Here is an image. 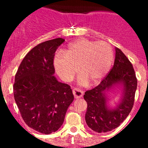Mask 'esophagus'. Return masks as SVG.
<instances>
[{"label":"esophagus","mask_w":148,"mask_h":148,"mask_svg":"<svg viewBox=\"0 0 148 148\" xmlns=\"http://www.w3.org/2000/svg\"><path fill=\"white\" fill-rule=\"evenodd\" d=\"M73 93L74 95V96H75V99H80V98L82 97V95H83V92H82V90L77 88L73 89Z\"/></svg>","instance_id":"34e87169"}]
</instances>
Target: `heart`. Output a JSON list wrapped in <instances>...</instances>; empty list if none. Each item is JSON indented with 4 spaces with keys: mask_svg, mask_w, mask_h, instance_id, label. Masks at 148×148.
Instances as JSON below:
<instances>
[{
    "mask_svg": "<svg viewBox=\"0 0 148 148\" xmlns=\"http://www.w3.org/2000/svg\"><path fill=\"white\" fill-rule=\"evenodd\" d=\"M113 61L111 46L104 41L82 38L71 43L65 53H56L54 66L62 80L70 82L79 72V82L96 84L108 74Z\"/></svg>",
    "mask_w": 148,
    "mask_h": 148,
    "instance_id": "heart-1",
    "label": "heart"
}]
</instances>
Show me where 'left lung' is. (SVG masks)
I'll list each match as a JSON object with an SVG mask.
<instances>
[{
  "label": "left lung",
  "mask_w": 148,
  "mask_h": 148,
  "mask_svg": "<svg viewBox=\"0 0 148 148\" xmlns=\"http://www.w3.org/2000/svg\"><path fill=\"white\" fill-rule=\"evenodd\" d=\"M118 86L122 88L120 100L114 108H110L106 92ZM136 88L133 65L121 49L116 48L114 65L109 74L97 87L84 95L87 103L85 121L89 127L97 133H107L118 127L133 108Z\"/></svg>",
  "instance_id": "1"
}]
</instances>
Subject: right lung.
<instances>
[{
  "label": "right lung",
  "instance_id": "1",
  "mask_svg": "<svg viewBox=\"0 0 148 148\" xmlns=\"http://www.w3.org/2000/svg\"><path fill=\"white\" fill-rule=\"evenodd\" d=\"M64 40L58 38L38 44L23 58L15 75L14 98L22 118L43 134L61 127L74 100L70 86L54 76L55 53Z\"/></svg>",
  "mask_w": 148,
  "mask_h": 148
}]
</instances>
